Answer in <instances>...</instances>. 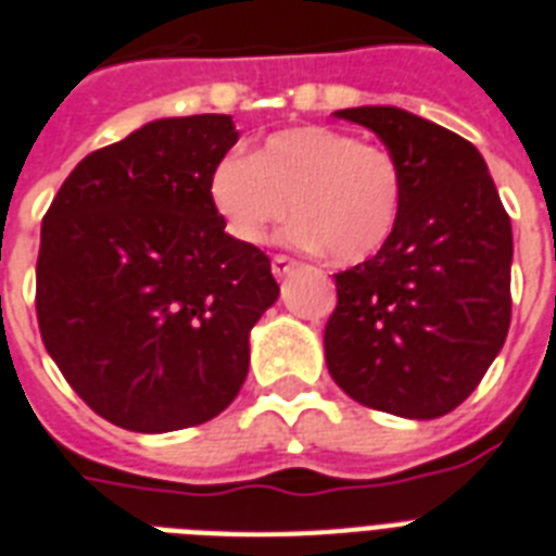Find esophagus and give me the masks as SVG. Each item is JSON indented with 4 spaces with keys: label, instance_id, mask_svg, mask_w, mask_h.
Listing matches in <instances>:
<instances>
[{
    "label": "esophagus",
    "instance_id": "esophagus-1",
    "mask_svg": "<svg viewBox=\"0 0 556 556\" xmlns=\"http://www.w3.org/2000/svg\"><path fill=\"white\" fill-rule=\"evenodd\" d=\"M296 268V260L286 256V253H277L274 260H270V270H274V277H288L291 270Z\"/></svg>",
    "mask_w": 556,
    "mask_h": 556
}]
</instances>
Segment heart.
I'll list each match as a JSON object with an SVG mask.
<instances>
[{
  "label": "heart",
  "instance_id": "obj_1",
  "mask_svg": "<svg viewBox=\"0 0 556 556\" xmlns=\"http://www.w3.org/2000/svg\"><path fill=\"white\" fill-rule=\"evenodd\" d=\"M404 173L387 147L329 126L268 135L248 155H227L210 176V201L244 244H265L294 210L291 239L334 262L369 260L395 233Z\"/></svg>",
  "mask_w": 556,
  "mask_h": 556
}]
</instances>
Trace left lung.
<instances>
[{
    "instance_id": "obj_1",
    "label": "left lung",
    "mask_w": 556,
    "mask_h": 556,
    "mask_svg": "<svg viewBox=\"0 0 556 556\" xmlns=\"http://www.w3.org/2000/svg\"><path fill=\"white\" fill-rule=\"evenodd\" d=\"M387 143L404 173L395 233L334 274L326 366L357 404L439 418L456 409L510 326V216L473 143L395 106L334 112Z\"/></svg>"
}]
</instances>
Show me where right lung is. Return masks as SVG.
I'll list each match as a JSON object with an SVG mask.
<instances>
[{"instance_id":"1","label":"right lung","mask_w":556,"mask_h":556,"mask_svg":"<svg viewBox=\"0 0 556 556\" xmlns=\"http://www.w3.org/2000/svg\"><path fill=\"white\" fill-rule=\"evenodd\" d=\"M236 141L230 115L152 121L86 155L42 218V343L124 430H185L227 409L248 378L253 323L277 303L270 260L225 233L210 201Z\"/></svg>"}]
</instances>
